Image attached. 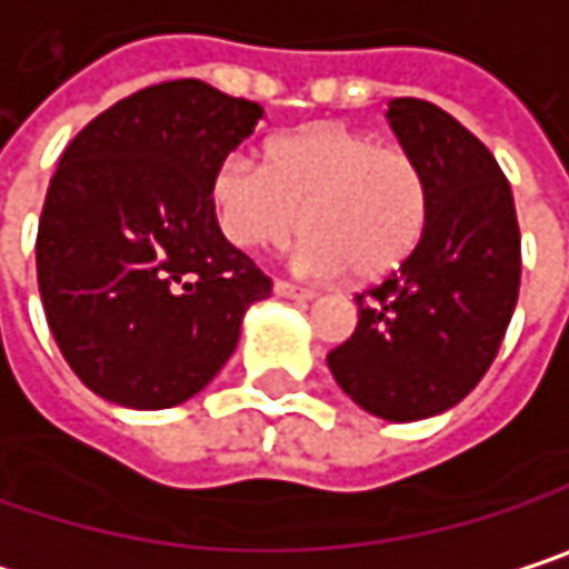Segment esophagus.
Returning a JSON list of instances; mask_svg holds the SVG:
<instances>
[{
  "label": "esophagus",
  "mask_w": 569,
  "mask_h": 569,
  "mask_svg": "<svg viewBox=\"0 0 569 569\" xmlns=\"http://www.w3.org/2000/svg\"><path fill=\"white\" fill-rule=\"evenodd\" d=\"M273 292H277L280 299H299V302L316 299V292H312V289H302V286L286 283V280H277V283H273Z\"/></svg>",
  "instance_id": "34e87169"
}]
</instances>
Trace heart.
Instances as JSON below:
<instances>
[{
  "mask_svg": "<svg viewBox=\"0 0 569 569\" xmlns=\"http://www.w3.org/2000/svg\"><path fill=\"white\" fill-rule=\"evenodd\" d=\"M221 237L243 250H277L296 233L302 270L351 273L361 283L390 277L423 240L430 179L423 162L348 123H312L263 149V172L224 159L208 184Z\"/></svg>",
  "mask_w": 569,
  "mask_h": 569,
  "instance_id": "b5f03b06",
  "label": "heart"
}]
</instances>
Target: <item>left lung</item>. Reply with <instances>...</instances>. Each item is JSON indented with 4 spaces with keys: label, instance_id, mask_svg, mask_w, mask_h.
<instances>
[{
    "label": "left lung",
    "instance_id": "obj_1",
    "mask_svg": "<svg viewBox=\"0 0 569 569\" xmlns=\"http://www.w3.org/2000/svg\"><path fill=\"white\" fill-rule=\"evenodd\" d=\"M390 130L430 179V221L385 283L355 296L358 326L329 371L361 410L427 420L482 381L511 322L521 231L495 156L437 103L397 97Z\"/></svg>",
    "mask_w": 569,
    "mask_h": 569
}]
</instances>
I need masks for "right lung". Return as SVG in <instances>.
Here are the masks:
<instances>
[{"mask_svg":"<svg viewBox=\"0 0 569 569\" xmlns=\"http://www.w3.org/2000/svg\"><path fill=\"white\" fill-rule=\"evenodd\" d=\"M260 117V103L204 80H166L64 149L38 221V292L64 361L97 397L130 410L184 403L270 296L208 201L214 169Z\"/></svg>","mask_w":569,"mask_h":569,"instance_id":"1","label":"right lung"}]
</instances>
